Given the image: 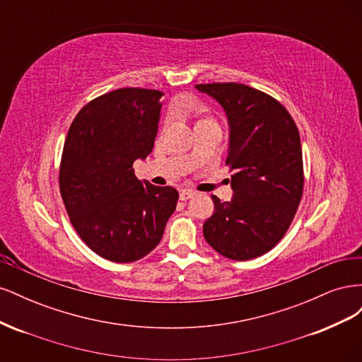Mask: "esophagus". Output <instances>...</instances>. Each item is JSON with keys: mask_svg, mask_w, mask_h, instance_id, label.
<instances>
[{"mask_svg": "<svg viewBox=\"0 0 362 362\" xmlns=\"http://www.w3.org/2000/svg\"><path fill=\"white\" fill-rule=\"evenodd\" d=\"M194 196V192H192V190H181L180 192V199L181 201H189L190 198H193Z\"/></svg>", "mask_w": 362, "mask_h": 362, "instance_id": "34e87169", "label": "esophagus"}]
</instances>
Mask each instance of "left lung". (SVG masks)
<instances>
[{"instance_id": "8db88e82", "label": "left lung", "mask_w": 362, "mask_h": 362, "mask_svg": "<svg viewBox=\"0 0 362 362\" xmlns=\"http://www.w3.org/2000/svg\"><path fill=\"white\" fill-rule=\"evenodd\" d=\"M222 105L228 119L226 164L233 199L211 196L214 213L204 237L218 254L246 261L266 254L287 233L303 192L299 129L281 103L238 83L196 84Z\"/></svg>"}]
</instances>
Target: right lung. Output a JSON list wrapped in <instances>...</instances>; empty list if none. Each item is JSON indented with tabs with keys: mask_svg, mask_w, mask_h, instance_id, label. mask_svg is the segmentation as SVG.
<instances>
[{
	"mask_svg": "<svg viewBox=\"0 0 362 362\" xmlns=\"http://www.w3.org/2000/svg\"><path fill=\"white\" fill-rule=\"evenodd\" d=\"M160 90L125 87L95 98L75 116L64 140L60 193L71 223L95 254L133 262L160 243L178 192L134 175L158 131Z\"/></svg>",
	"mask_w": 362,
	"mask_h": 362,
	"instance_id": "1",
	"label": "right lung"
}]
</instances>
